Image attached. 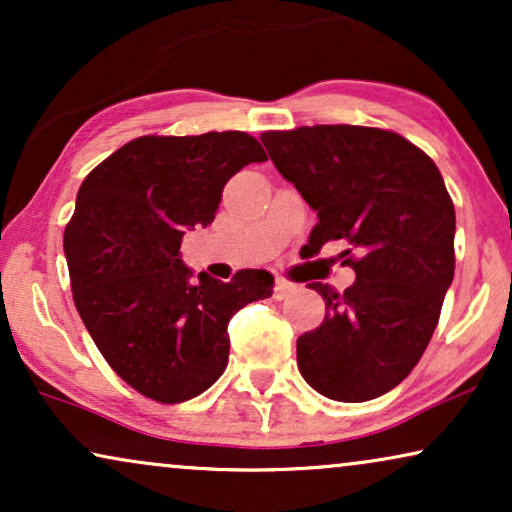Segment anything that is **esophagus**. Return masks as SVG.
<instances>
[{
    "mask_svg": "<svg viewBox=\"0 0 512 512\" xmlns=\"http://www.w3.org/2000/svg\"><path fill=\"white\" fill-rule=\"evenodd\" d=\"M296 291H298L296 284L286 282V279H277V284H275V298H277V300L289 298V296H293V293H296Z\"/></svg>",
    "mask_w": 512,
    "mask_h": 512,
    "instance_id": "34e87169",
    "label": "esophagus"
}]
</instances>
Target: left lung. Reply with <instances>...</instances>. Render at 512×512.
<instances>
[{"label":"left lung","instance_id":"8db88e82","mask_svg":"<svg viewBox=\"0 0 512 512\" xmlns=\"http://www.w3.org/2000/svg\"><path fill=\"white\" fill-rule=\"evenodd\" d=\"M272 163L317 212L310 247L345 240L356 282L326 300L319 328L296 342L314 391L361 403L401 384L422 359L454 277V205L438 167L391 130L312 125L263 132Z\"/></svg>","mask_w":512,"mask_h":512}]
</instances>
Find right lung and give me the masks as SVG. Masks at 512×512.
<instances>
[{"instance_id":"add662e5","label":"right lung","mask_w":512,"mask_h":512,"mask_svg":"<svg viewBox=\"0 0 512 512\" xmlns=\"http://www.w3.org/2000/svg\"><path fill=\"white\" fill-rule=\"evenodd\" d=\"M268 160L247 132L146 135L83 179L65 256L74 305L104 359L132 389L158 403H184L228 366V321L272 296L265 270L219 282L186 268L181 237L209 226L223 186Z\"/></svg>"}]
</instances>
